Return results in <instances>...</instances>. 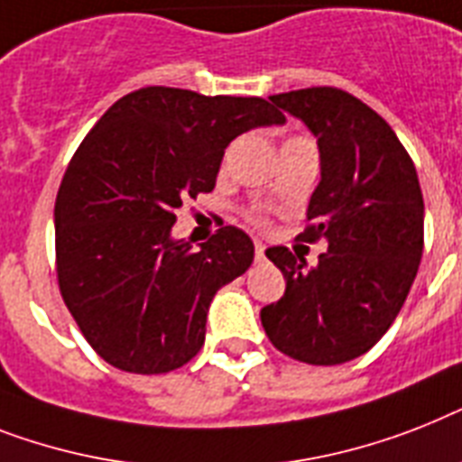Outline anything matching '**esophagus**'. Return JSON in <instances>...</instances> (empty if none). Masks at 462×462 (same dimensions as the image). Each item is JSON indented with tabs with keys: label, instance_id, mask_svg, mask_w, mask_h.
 <instances>
[{
	"label": "esophagus",
	"instance_id": "esophagus-1",
	"mask_svg": "<svg viewBox=\"0 0 462 462\" xmlns=\"http://www.w3.org/2000/svg\"><path fill=\"white\" fill-rule=\"evenodd\" d=\"M256 261H265V244L263 242H256Z\"/></svg>",
	"mask_w": 462,
	"mask_h": 462
}]
</instances>
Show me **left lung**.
Here are the masks:
<instances>
[{
    "label": "left lung",
    "mask_w": 462,
    "mask_h": 462,
    "mask_svg": "<svg viewBox=\"0 0 462 462\" xmlns=\"http://www.w3.org/2000/svg\"><path fill=\"white\" fill-rule=\"evenodd\" d=\"M270 101L316 134L320 182L301 239L322 237L328 251L313 268L287 246L265 251L287 290L261 322L290 358L339 365L384 337L413 287L425 237L418 172L389 123L344 89H294Z\"/></svg>",
    "instance_id": "8db88e82"
}]
</instances>
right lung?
I'll return each mask as SVG.
<instances>
[{"label":"right lung","instance_id":"add662e5","mask_svg":"<svg viewBox=\"0 0 462 462\" xmlns=\"http://www.w3.org/2000/svg\"><path fill=\"white\" fill-rule=\"evenodd\" d=\"M282 123L258 97L142 88L89 130L56 194V275L104 361L161 374L199 354L213 296L249 270L254 242L225 225L194 251L172 237L175 211L216 187L235 137Z\"/></svg>","mask_w":462,"mask_h":462}]
</instances>
